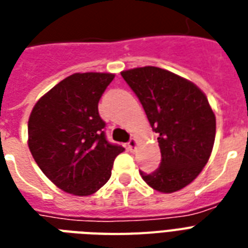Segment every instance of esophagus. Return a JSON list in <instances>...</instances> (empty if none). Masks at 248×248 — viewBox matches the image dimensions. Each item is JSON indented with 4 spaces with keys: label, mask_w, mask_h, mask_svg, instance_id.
Listing matches in <instances>:
<instances>
[{
    "label": "esophagus",
    "mask_w": 248,
    "mask_h": 248,
    "mask_svg": "<svg viewBox=\"0 0 248 248\" xmlns=\"http://www.w3.org/2000/svg\"><path fill=\"white\" fill-rule=\"evenodd\" d=\"M126 145H128V149H129L130 151H134L136 149H137L138 142H137V140H136V138H130Z\"/></svg>",
    "instance_id": "1"
}]
</instances>
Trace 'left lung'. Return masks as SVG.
Segmentation results:
<instances>
[{
  "mask_svg": "<svg viewBox=\"0 0 248 248\" xmlns=\"http://www.w3.org/2000/svg\"><path fill=\"white\" fill-rule=\"evenodd\" d=\"M158 134L160 166L140 170L143 181L160 193H173L194 181L214 147L216 118L208 99L193 82L173 72L147 66L123 71Z\"/></svg>",
  "mask_w": 248,
  "mask_h": 248,
  "instance_id": "obj_1",
  "label": "left lung"
}]
</instances>
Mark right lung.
Wrapping results in <instances>:
<instances>
[{
  "mask_svg": "<svg viewBox=\"0 0 248 248\" xmlns=\"http://www.w3.org/2000/svg\"><path fill=\"white\" fill-rule=\"evenodd\" d=\"M115 75L74 74L34 105L28 120V146L53 184L74 195H90L111 177L124 147L107 141L98 102Z\"/></svg>",
  "mask_w": 248,
  "mask_h": 248,
  "instance_id": "obj_1",
  "label": "right lung"
}]
</instances>
